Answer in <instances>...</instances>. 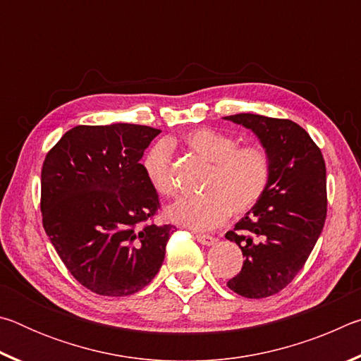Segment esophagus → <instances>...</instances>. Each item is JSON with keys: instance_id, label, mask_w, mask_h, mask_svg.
Listing matches in <instances>:
<instances>
[{"instance_id": "obj_1", "label": "esophagus", "mask_w": 361, "mask_h": 361, "mask_svg": "<svg viewBox=\"0 0 361 361\" xmlns=\"http://www.w3.org/2000/svg\"><path fill=\"white\" fill-rule=\"evenodd\" d=\"M195 240H197L199 243H202V245H205V247H210L215 243V237L207 235V234H195Z\"/></svg>"}]
</instances>
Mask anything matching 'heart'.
Segmentation results:
<instances>
[{
    "label": "heart",
    "mask_w": 361,
    "mask_h": 361,
    "mask_svg": "<svg viewBox=\"0 0 361 361\" xmlns=\"http://www.w3.org/2000/svg\"><path fill=\"white\" fill-rule=\"evenodd\" d=\"M186 146L210 166L202 195L176 200L166 210L167 218L191 229H212L228 215L240 216L259 202L271 180V156L261 145L239 146V140L209 127L188 132ZM142 169L159 194L175 192L172 149L157 142L145 152Z\"/></svg>",
    "instance_id": "obj_1"
}]
</instances>
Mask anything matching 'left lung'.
Here are the masks:
<instances>
[{
	"label": "left lung",
	"mask_w": 361,
	"mask_h": 361,
	"mask_svg": "<svg viewBox=\"0 0 361 361\" xmlns=\"http://www.w3.org/2000/svg\"><path fill=\"white\" fill-rule=\"evenodd\" d=\"M226 121L252 130L271 156L264 195L226 239L245 261L228 286L237 295L261 299L283 290L307 261L326 219V167L322 151L290 119L240 113Z\"/></svg>",
	"instance_id": "left-lung-1"
}]
</instances>
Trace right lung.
<instances>
[{"label":"right lung","instance_id":"1","mask_svg":"<svg viewBox=\"0 0 361 361\" xmlns=\"http://www.w3.org/2000/svg\"><path fill=\"white\" fill-rule=\"evenodd\" d=\"M159 133L126 122L78 126L42 164V226L71 276L97 295H133L164 262L175 226L148 223L159 195L140 164Z\"/></svg>","mask_w":361,"mask_h":361}]
</instances>
